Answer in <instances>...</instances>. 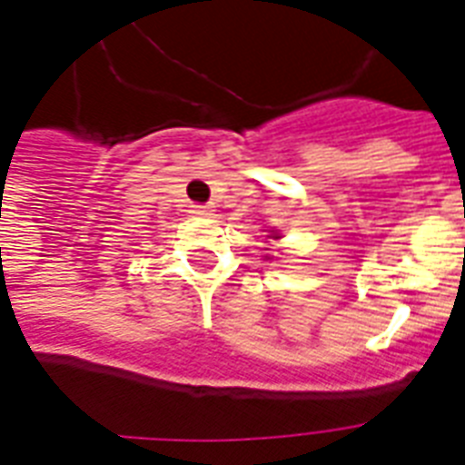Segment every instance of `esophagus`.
I'll use <instances>...</instances> for the list:
<instances>
[{
	"label": "esophagus",
	"mask_w": 465,
	"mask_h": 465,
	"mask_svg": "<svg viewBox=\"0 0 465 465\" xmlns=\"http://www.w3.org/2000/svg\"><path fill=\"white\" fill-rule=\"evenodd\" d=\"M190 212H193V214H197V217H210L214 210H212V204H193V210Z\"/></svg>",
	"instance_id": "obj_1"
}]
</instances>
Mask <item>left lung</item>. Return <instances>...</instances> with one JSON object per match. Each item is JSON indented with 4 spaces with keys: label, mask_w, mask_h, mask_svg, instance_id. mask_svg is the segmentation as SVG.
Here are the masks:
<instances>
[{
    "label": "left lung",
    "mask_w": 465,
    "mask_h": 465,
    "mask_svg": "<svg viewBox=\"0 0 465 465\" xmlns=\"http://www.w3.org/2000/svg\"><path fill=\"white\" fill-rule=\"evenodd\" d=\"M272 239H280V236H277V233H272Z\"/></svg>",
    "instance_id": "left-lung-1"
}]
</instances>
